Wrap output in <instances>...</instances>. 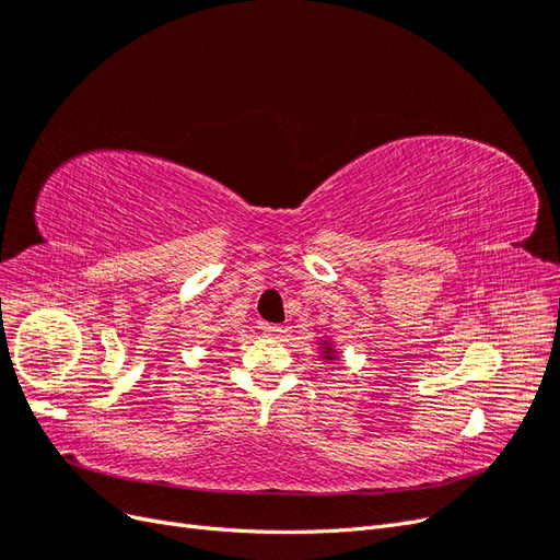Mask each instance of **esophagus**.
<instances>
[{
    "instance_id": "34e87169",
    "label": "esophagus",
    "mask_w": 560,
    "mask_h": 560,
    "mask_svg": "<svg viewBox=\"0 0 560 560\" xmlns=\"http://www.w3.org/2000/svg\"><path fill=\"white\" fill-rule=\"evenodd\" d=\"M261 329H264L266 336H280V331H282L280 325H264Z\"/></svg>"
}]
</instances>
